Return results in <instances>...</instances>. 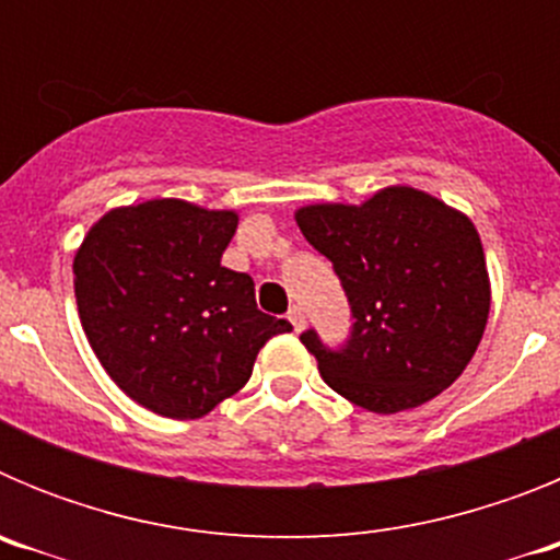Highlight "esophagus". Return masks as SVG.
Instances as JSON below:
<instances>
[{
    "label": "esophagus",
    "mask_w": 560,
    "mask_h": 560,
    "mask_svg": "<svg viewBox=\"0 0 560 560\" xmlns=\"http://www.w3.org/2000/svg\"><path fill=\"white\" fill-rule=\"evenodd\" d=\"M289 323L294 325V330H303L305 328V311L300 308V305H294V308L289 311Z\"/></svg>",
    "instance_id": "esophagus-1"
}]
</instances>
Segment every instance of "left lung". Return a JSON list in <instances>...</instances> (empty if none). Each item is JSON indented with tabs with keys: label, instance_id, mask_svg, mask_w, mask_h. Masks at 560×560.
Instances as JSON below:
<instances>
[{
	"label": "left lung",
	"instance_id": "8db88e82",
	"mask_svg": "<svg viewBox=\"0 0 560 560\" xmlns=\"http://www.w3.org/2000/svg\"><path fill=\"white\" fill-rule=\"evenodd\" d=\"M296 224L334 264L353 316L339 348L314 328L300 334L325 384L378 415L420 407L452 387L491 311L471 221L429 192L387 187L361 207H303Z\"/></svg>",
	"mask_w": 560,
	"mask_h": 560
}]
</instances>
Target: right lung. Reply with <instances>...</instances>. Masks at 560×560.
Returning a JSON list of instances; mask_svg holds the SVG:
<instances>
[{"mask_svg":"<svg viewBox=\"0 0 560 560\" xmlns=\"http://www.w3.org/2000/svg\"><path fill=\"white\" fill-rule=\"evenodd\" d=\"M235 230L230 210L153 199L106 212L75 255L89 345L114 384L162 418L219 407L266 341L291 330L257 308L249 275L221 266Z\"/></svg>","mask_w":560,"mask_h":560,"instance_id":"right-lung-1","label":"right lung"}]
</instances>
